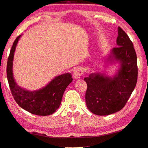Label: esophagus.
I'll return each instance as SVG.
<instances>
[{"label": "esophagus", "mask_w": 148, "mask_h": 148, "mask_svg": "<svg viewBox=\"0 0 148 148\" xmlns=\"http://www.w3.org/2000/svg\"><path fill=\"white\" fill-rule=\"evenodd\" d=\"M83 69L82 68V67H78V68H76L75 69V71L74 72L73 74V77L75 79H79L81 76H82V74L83 73Z\"/></svg>", "instance_id": "34e87169"}]
</instances>
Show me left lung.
<instances>
[{
    "instance_id": "left-lung-1",
    "label": "left lung",
    "mask_w": 148,
    "mask_h": 148,
    "mask_svg": "<svg viewBox=\"0 0 148 148\" xmlns=\"http://www.w3.org/2000/svg\"><path fill=\"white\" fill-rule=\"evenodd\" d=\"M117 47L111 50L106 61L119 64L112 76L100 72L90 74L87 83L85 102L93 114L106 116L120 111L127 103L137 82V58L133 42L127 34L118 28Z\"/></svg>"
}]
</instances>
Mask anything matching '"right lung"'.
I'll use <instances>...</instances> for the list:
<instances>
[{
  "instance_id": "right-lung-1",
  "label": "right lung",
  "mask_w": 148,
  "mask_h": 148,
  "mask_svg": "<svg viewBox=\"0 0 148 148\" xmlns=\"http://www.w3.org/2000/svg\"><path fill=\"white\" fill-rule=\"evenodd\" d=\"M18 36L13 42L7 63V78L13 98L21 108L32 114L48 116L57 111L66 88L72 82V74L65 73L55 77L45 87L36 90H28L20 87L15 82L13 73L14 53Z\"/></svg>"
}]
</instances>
